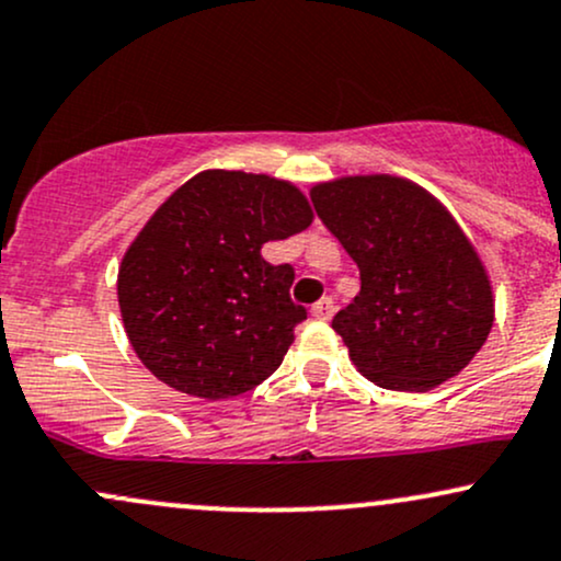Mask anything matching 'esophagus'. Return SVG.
<instances>
[{"label": "esophagus", "mask_w": 561, "mask_h": 561, "mask_svg": "<svg viewBox=\"0 0 561 561\" xmlns=\"http://www.w3.org/2000/svg\"><path fill=\"white\" fill-rule=\"evenodd\" d=\"M332 313H334V300L332 298H321L317 306H311V317L313 319L327 321V319H332Z\"/></svg>", "instance_id": "esophagus-1"}]
</instances>
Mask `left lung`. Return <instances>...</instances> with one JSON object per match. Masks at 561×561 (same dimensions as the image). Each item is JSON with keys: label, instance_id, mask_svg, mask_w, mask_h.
Instances as JSON below:
<instances>
[{"label": "left lung", "instance_id": "obj_1", "mask_svg": "<svg viewBox=\"0 0 561 561\" xmlns=\"http://www.w3.org/2000/svg\"><path fill=\"white\" fill-rule=\"evenodd\" d=\"M311 203L362 274V293L332 319L358 371L405 392L459 375L485 345L493 295L448 210L396 176L319 184Z\"/></svg>", "mask_w": 561, "mask_h": 561}]
</instances>
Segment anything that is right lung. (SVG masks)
<instances>
[{
    "instance_id": "1",
    "label": "right lung",
    "mask_w": 561,
    "mask_h": 561,
    "mask_svg": "<svg viewBox=\"0 0 561 561\" xmlns=\"http://www.w3.org/2000/svg\"><path fill=\"white\" fill-rule=\"evenodd\" d=\"M293 184L205 171L139 231L118 272L121 317L141 364L186 396L234 398L279 369L306 308L295 268L263 261L266 242L311 224Z\"/></svg>"
}]
</instances>
